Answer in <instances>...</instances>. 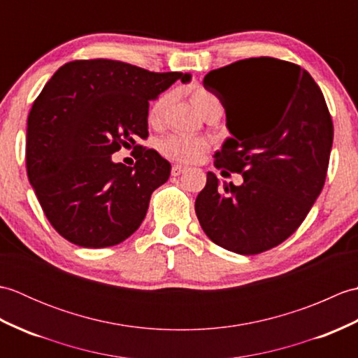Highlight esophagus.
Masks as SVG:
<instances>
[{
  "mask_svg": "<svg viewBox=\"0 0 358 358\" xmlns=\"http://www.w3.org/2000/svg\"><path fill=\"white\" fill-rule=\"evenodd\" d=\"M186 171V167L185 166H181V164H175V166H172V171H171V173L173 175V177H178V175H181Z\"/></svg>",
  "mask_w": 358,
  "mask_h": 358,
  "instance_id": "34e87169",
  "label": "esophagus"
}]
</instances>
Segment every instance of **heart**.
<instances>
[{"mask_svg":"<svg viewBox=\"0 0 358 358\" xmlns=\"http://www.w3.org/2000/svg\"><path fill=\"white\" fill-rule=\"evenodd\" d=\"M191 101L203 115L212 109H222V104L217 100V96L200 86L191 89ZM167 103H169V94H162L150 103L146 115L150 126H158L162 123ZM206 149L208 143L203 138H199V136L171 135L159 143V150L164 157L183 163H192L195 159H199Z\"/></svg>","mask_w":358,"mask_h":358,"instance_id":"b5f03b06","label":"heart"}]
</instances>
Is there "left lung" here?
Instances as JSON below:
<instances>
[{
    "label": "left lung",
    "mask_w": 358,
    "mask_h": 358,
    "mask_svg": "<svg viewBox=\"0 0 358 358\" xmlns=\"http://www.w3.org/2000/svg\"><path fill=\"white\" fill-rule=\"evenodd\" d=\"M203 85L222 101L234 135L214 164L241 173L243 185L220 186L208 172L196 217L215 245L262 254L299 229L322 192L334 140L329 109L308 71L272 57L210 71Z\"/></svg>",
    "instance_id": "1"
}]
</instances>
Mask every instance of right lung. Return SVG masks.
Listing matches in <instances>:
<instances>
[{"mask_svg":"<svg viewBox=\"0 0 358 358\" xmlns=\"http://www.w3.org/2000/svg\"><path fill=\"white\" fill-rule=\"evenodd\" d=\"M181 72H150L115 59H75L53 73L27 117L26 169L44 215L81 248L115 246L138 229L171 163L148 138L149 100ZM121 147L137 162H111Z\"/></svg>","mask_w":358,"mask_h":358,"instance_id":"obj_1","label":"right lung"}]
</instances>
